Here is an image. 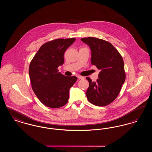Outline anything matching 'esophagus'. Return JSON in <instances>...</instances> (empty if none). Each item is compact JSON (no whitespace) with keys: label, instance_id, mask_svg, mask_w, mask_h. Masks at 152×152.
I'll list each match as a JSON object with an SVG mask.
<instances>
[{"label":"esophagus","instance_id":"34e87169","mask_svg":"<svg viewBox=\"0 0 152 152\" xmlns=\"http://www.w3.org/2000/svg\"><path fill=\"white\" fill-rule=\"evenodd\" d=\"M77 78L79 79H84V77L78 75V76H77Z\"/></svg>","mask_w":152,"mask_h":152}]
</instances>
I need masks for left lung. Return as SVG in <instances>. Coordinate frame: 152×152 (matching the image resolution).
<instances>
[{
  "mask_svg": "<svg viewBox=\"0 0 152 152\" xmlns=\"http://www.w3.org/2000/svg\"><path fill=\"white\" fill-rule=\"evenodd\" d=\"M81 40L91 48V64L100 70L96 82L86 77L89 83L86 92L88 100L96 106L108 105L117 98L125 80L123 58L112 44L104 40L89 37Z\"/></svg>",
  "mask_w": 152,
  "mask_h": 152,
  "instance_id": "left-lung-1",
  "label": "left lung"
}]
</instances>
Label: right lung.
Segmentation results:
<instances>
[{
  "instance_id": "obj_1",
  "label": "right lung",
  "mask_w": 152,
  "mask_h": 152,
  "mask_svg": "<svg viewBox=\"0 0 152 152\" xmlns=\"http://www.w3.org/2000/svg\"><path fill=\"white\" fill-rule=\"evenodd\" d=\"M75 38L58 39L43 44L37 52L29 66L32 90L44 105L51 108L61 107L68 102L69 89L77 78L65 76L58 68L64 61L66 49Z\"/></svg>"
}]
</instances>
